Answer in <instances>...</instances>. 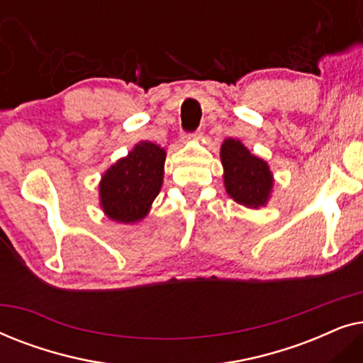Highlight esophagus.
<instances>
[{
  "label": "esophagus",
  "mask_w": 363,
  "mask_h": 363,
  "mask_svg": "<svg viewBox=\"0 0 363 363\" xmlns=\"http://www.w3.org/2000/svg\"><path fill=\"white\" fill-rule=\"evenodd\" d=\"M183 138H185V142H195V140H200V138H201V132L188 133V135H185Z\"/></svg>",
  "instance_id": "esophagus-1"
}]
</instances>
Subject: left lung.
Wrapping results in <instances>:
<instances>
[{
	"label": "left lung",
	"mask_w": 363,
	"mask_h": 363,
	"mask_svg": "<svg viewBox=\"0 0 363 363\" xmlns=\"http://www.w3.org/2000/svg\"><path fill=\"white\" fill-rule=\"evenodd\" d=\"M220 158L228 196L251 210L266 206L274 188V175L267 162L251 153L238 138H226L221 143Z\"/></svg>",
	"instance_id": "left-lung-1"
}]
</instances>
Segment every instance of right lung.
I'll return each mask as SVG.
<instances>
[{
	"mask_svg": "<svg viewBox=\"0 0 363 363\" xmlns=\"http://www.w3.org/2000/svg\"><path fill=\"white\" fill-rule=\"evenodd\" d=\"M165 158V148L143 140L108 167L99 182L104 215L123 225L143 220L163 185Z\"/></svg>",
	"mask_w": 363,
	"mask_h": 363,
	"instance_id": "add662e5",
	"label": "right lung"
}]
</instances>
